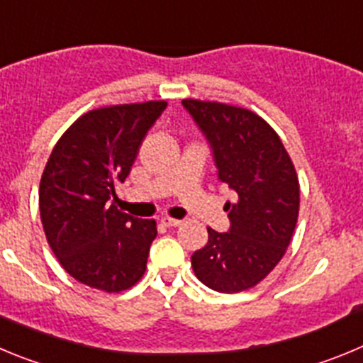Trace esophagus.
<instances>
[{
    "instance_id": "34e87169",
    "label": "esophagus",
    "mask_w": 363,
    "mask_h": 363,
    "mask_svg": "<svg viewBox=\"0 0 363 363\" xmlns=\"http://www.w3.org/2000/svg\"><path fill=\"white\" fill-rule=\"evenodd\" d=\"M161 224H164V226L168 228H175V226H181L182 220H179V218H172V217H162Z\"/></svg>"
}]
</instances>
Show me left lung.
<instances>
[{
    "mask_svg": "<svg viewBox=\"0 0 363 363\" xmlns=\"http://www.w3.org/2000/svg\"><path fill=\"white\" fill-rule=\"evenodd\" d=\"M182 106L210 143L218 181L237 194L226 204L230 230L208 228L191 267L213 291H244L275 269L291 242L300 206L295 166L275 130L251 110L199 99Z\"/></svg>",
    "mask_w": 363,
    "mask_h": 363,
    "instance_id": "obj_1",
    "label": "left lung"
}]
</instances>
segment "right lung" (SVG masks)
<instances>
[{
  "mask_svg": "<svg viewBox=\"0 0 363 363\" xmlns=\"http://www.w3.org/2000/svg\"><path fill=\"white\" fill-rule=\"evenodd\" d=\"M166 104L90 110L52 150L39 184V211L52 251L77 282L121 293L145 275L157 224L123 213L112 197Z\"/></svg>",
  "mask_w": 363,
  "mask_h": 363,
  "instance_id": "1",
  "label": "right lung"
}]
</instances>
